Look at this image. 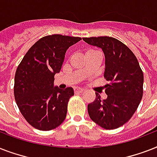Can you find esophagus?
Instances as JSON below:
<instances>
[{
	"mask_svg": "<svg viewBox=\"0 0 157 157\" xmlns=\"http://www.w3.org/2000/svg\"><path fill=\"white\" fill-rule=\"evenodd\" d=\"M84 91V89L80 88V87H76V88H74V92L75 93H82Z\"/></svg>",
	"mask_w": 157,
	"mask_h": 157,
	"instance_id": "esophagus-1",
	"label": "esophagus"
}]
</instances>
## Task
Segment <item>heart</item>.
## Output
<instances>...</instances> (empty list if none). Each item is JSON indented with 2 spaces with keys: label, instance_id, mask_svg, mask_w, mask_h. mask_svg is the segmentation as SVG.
<instances>
[{
  "label": "heart",
  "instance_id": "heart-1",
  "mask_svg": "<svg viewBox=\"0 0 157 157\" xmlns=\"http://www.w3.org/2000/svg\"><path fill=\"white\" fill-rule=\"evenodd\" d=\"M90 51H93V50H89V51H87L86 53H88V52H90Z\"/></svg>",
  "mask_w": 157,
  "mask_h": 157
}]
</instances>
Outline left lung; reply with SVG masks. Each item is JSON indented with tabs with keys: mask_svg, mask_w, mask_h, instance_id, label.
I'll return each instance as SVG.
<instances>
[{
	"mask_svg": "<svg viewBox=\"0 0 157 157\" xmlns=\"http://www.w3.org/2000/svg\"><path fill=\"white\" fill-rule=\"evenodd\" d=\"M90 45L101 48L105 55L104 78L107 98L98 94L88 105L90 119L106 129L119 128L134 114L144 94V72L138 59L124 43L114 37H86Z\"/></svg>",
	"mask_w": 157,
	"mask_h": 157,
	"instance_id": "obj_1",
	"label": "left lung"
}]
</instances>
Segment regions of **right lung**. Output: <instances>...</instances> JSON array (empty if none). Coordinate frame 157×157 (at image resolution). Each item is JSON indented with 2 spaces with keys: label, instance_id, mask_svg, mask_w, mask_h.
I'll list each match as a JSON object with an SVG mask.
<instances>
[{
  "label": "right lung",
  "instance_id": "add662e5",
  "mask_svg": "<svg viewBox=\"0 0 157 157\" xmlns=\"http://www.w3.org/2000/svg\"><path fill=\"white\" fill-rule=\"evenodd\" d=\"M81 40L59 34L45 36L28 50L17 67L14 98L23 117L36 129L51 130L66 118L73 89L54 87V75L61 70L67 50Z\"/></svg>",
  "mask_w": 157,
  "mask_h": 157
}]
</instances>
